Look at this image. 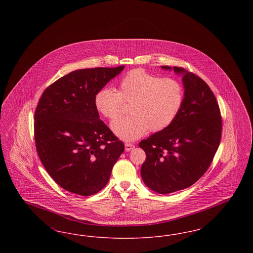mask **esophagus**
Wrapping results in <instances>:
<instances>
[{
    "instance_id": "obj_1",
    "label": "esophagus",
    "mask_w": 253,
    "mask_h": 253,
    "mask_svg": "<svg viewBox=\"0 0 253 253\" xmlns=\"http://www.w3.org/2000/svg\"><path fill=\"white\" fill-rule=\"evenodd\" d=\"M133 148H134V144H132V143H125V151L126 152L131 151Z\"/></svg>"
}]
</instances>
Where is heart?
<instances>
[{
	"mask_svg": "<svg viewBox=\"0 0 253 253\" xmlns=\"http://www.w3.org/2000/svg\"><path fill=\"white\" fill-rule=\"evenodd\" d=\"M184 97L179 81L134 69L121 79L118 92L108 87L99 89L94 104L104 118L114 120L122 113L124 102L131 103L132 115L113 121L111 128L121 139L133 141L149 130L157 132L168 128L177 118Z\"/></svg>",
	"mask_w": 253,
	"mask_h": 253,
	"instance_id": "heart-1",
	"label": "heart"
}]
</instances>
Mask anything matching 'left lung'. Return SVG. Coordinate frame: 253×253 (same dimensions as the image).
<instances>
[{
  "label": "left lung",
  "instance_id": "obj_1",
  "mask_svg": "<svg viewBox=\"0 0 253 253\" xmlns=\"http://www.w3.org/2000/svg\"><path fill=\"white\" fill-rule=\"evenodd\" d=\"M173 71L183 75L180 112L168 128L139 143L146 154L141 177L160 194L184 190L198 180L211 166L222 134L220 108L209 85L182 67L174 66Z\"/></svg>",
  "mask_w": 253,
  "mask_h": 253
}]
</instances>
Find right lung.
<instances>
[{"label": "right lung", "instance_id": "obj_1", "mask_svg": "<svg viewBox=\"0 0 253 253\" xmlns=\"http://www.w3.org/2000/svg\"><path fill=\"white\" fill-rule=\"evenodd\" d=\"M124 66L73 71L49 85L34 117L39 157L62 189L89 196L108 183L124 144L99 120L96 92Z\"/></svg>", "mask_w": 253, "mask_h": 253}]
</instances>
